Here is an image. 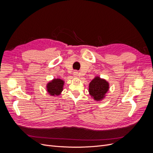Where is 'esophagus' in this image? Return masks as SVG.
Masks as SVG:
<instances>
[{"label":"esophagus","instance_id":"esophagus-1","mask_svg":"<svg viewBox=\"0 0 153 153\" xmlns=\"http://www.w3.org/2000/svg\"><path fill=\"white\" fill-rule=\"evenodd\" d=\"M73 75H74V77H75V78L78 77V72L77 71H75L73 72Z\"/></svg>","mask_w":153,"mask_h":153}]
</instances>
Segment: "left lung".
<instances>
[{
	"instance_id": "1",
	"label": "left lung",
	"mask_w": 153,
	"mask_h": 153,
	"mask_svg": "<svg viewBox=\"0 0 153 153\" xmlns=\"http://www.w3.org/2000/svg\"><path fill=\"white\" fill-rule=\"evenodd\" d=\"M109 83L99 76H95L89 85V92L91 96L96 101H101L106 96L109 90Z\"/></svg>"
}]
</instances>
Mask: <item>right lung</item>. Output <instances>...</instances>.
<instances>
[{"label":"right lung","mask_w":153,"mask_h":153,"mask_svg":"<svg viewBox=\"0 0 153 153\" xmlns=\"http://www.w3.org/2000/svg\"><path fill=\"white\" fill-rule=\"evenodd\" d=\"M64 81L61 78H55L50 81L47 84V91L51 96H57L61 94L63 91Z\"/></svg>","instance_id":"1"}]
</instances>
